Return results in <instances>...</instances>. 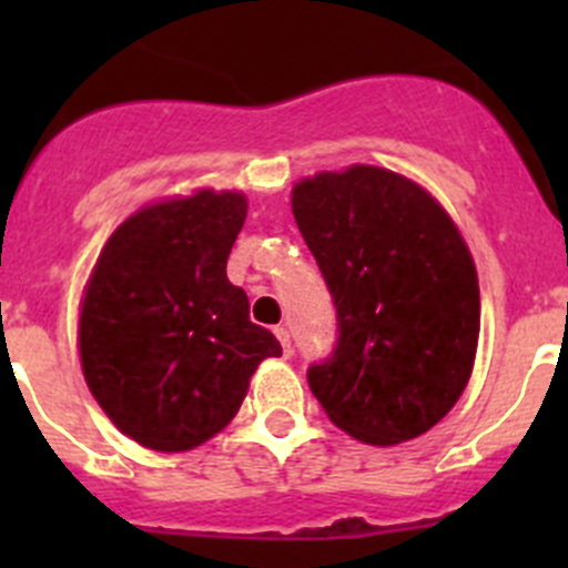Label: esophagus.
I'll list each match as a JSON object with an SVG mask.
<instances>
[{"mask_svg": "<svg viewBox=\"0 0 568 568\" xmlns=\"http://www.w3.org/2000/svg\"><path fill=\"white\" fill-rule=\"evenodd\" d=\"M274 335H277V341H280V346H283V352H285V357H291V332H288V326H274Z\"/></svg>", "mask_w": 568, "mask_h": 568, "instance_id": "1", "label": "esophagus"}]
</instances>
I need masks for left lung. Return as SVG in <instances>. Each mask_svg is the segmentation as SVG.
Wrapping results in <instances>:
<instances>
[{"label":"left lung","instance_id":"left-lung-1","mask_svg":"<svg viewBox=\"0 0 568 568\" xmlns=\"http://www.w3.org/2000/svg\"><path fill=\"white\" fill-rule=\"evenodd\" d=\"M291 209L337 313L307 385L337 428L398 445L437 426L473 374L478 274L443 205L390 170L354 164L294 186Z\"/></svg>","mask_w":568,"mask_h":568}]
</instances>
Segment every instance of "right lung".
Returning <instances> with one entry per match:
<instances>
[{
	"instance_id": "right-lung-1",
	"label": "right lung",
	"mask_w": 568,
	"mask_h": 568,
	"mask_svg": "<svg viewBox=\"0 0 568 568\" xmlns=\"http://www.w3.org/2000/svg\"><path fill=\"white\" fill-rule=\"evenodd\" d=\"M247 197L200 189L136 211L109 236L79 316L84 382L151 450H192L236 417L250 376L283 346L227 280Z\"/></svg>"
}]
</instances>
